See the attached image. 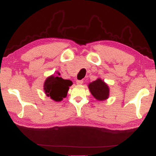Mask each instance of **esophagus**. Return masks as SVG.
Instances as JSON below:
<instances>
[{
  "label": "esophagus",
  "instance_id": "esophagus-1",
  "mask_svg": "<svg viewBox=\"0 0 156 156\" xmlns=\"http://www.w3.org/2000/svg\"><path fill=\"white\" fill-rule=\"evenodd\" d=\"M76 82H77V84H78V85H81L83 83V80H77V81Z\"/></svg>",
  "mask_w": 156,
  "mask_h": 156
}]
</instances>
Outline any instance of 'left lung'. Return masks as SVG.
Returning a JSON list of instances; mask_svg holds the SVG:
<instances>
[{"mask_svg": "<svg viewBox=\"0 0 156 156\" xmlns=\"http://www.w3.org/2000/svg\"><path fill=\"white\" fill-rule=\"evenodd\" d=\"M92 96L98 101H102L107 99L109 96V87L107 83L100 78L88 85Z\"/></svg>", "mask_w": 156, "mask_h": 156, "instance_id": "8db88e82", "label": "left lung"}]
</instances>
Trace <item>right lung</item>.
Here are the masks:
<instances>
[{
	"label": "right lung",
	"mask_w": 156,
	"mask_h": 156,
	"mask_svg": "<svg viewBox=\"0 0 156 156\" xmlns=\"http://www.w3.org/2000/svg\"><path fill=\"white\" fill-rule=\"evenodd\" d=\"M58 75L60 73H58ZM58 75H51L46 79L44 83V90L47 96L54 101H61L67 96L69 86L73 82L69 79H63Z\"/></svg>",
	"instance_id": "add662e5"
}]
</instances>
